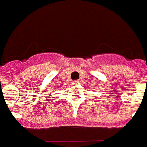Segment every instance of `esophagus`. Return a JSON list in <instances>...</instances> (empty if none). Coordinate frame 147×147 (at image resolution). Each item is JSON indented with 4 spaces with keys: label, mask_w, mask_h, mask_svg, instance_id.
I'll list each match as a JSON object with an SVG mask.
<instances>
[{
    "label": "esophagus",
    "mask_w": 147,
    "mask_h": 147,
    "mask_svg": "<svg viewBox=\"0 0 147 147\" xmlns=\"http://www.w3.org/2000/svg\"><path fill=\"white\" fill-rule=\"evenodd\" d=\"M73 84H74V85H77V84H79V81L73 82Z\"/></svg>",
    "instance_id": "1"
}]
</instances>
